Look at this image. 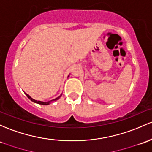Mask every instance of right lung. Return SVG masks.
Instances as JSON below:
<instances>
[{
  "instance_id": "add662e5",
  "label": "right lung",
  "mask_w": 152,
  "mask_h": 152,
  "mask_svg": "<svg viewBox=\"0 0 152 152\" xmlns=\"http://www.w3.org/2000/svg\"><path fill=\"white\" fill-rule=\"evenodd\" d=\"M26 96H27V97L29 98V99H31V100L32 101V102H35V103H37V104H42V105H48V104H49V103L50 102L52 101V100H51V101H48V102H41V101H37V100H35V99H32V98H31V96H30L29 94H26ZM61 95H62V94H61ZM61 96H58V97L56 98V99H53V100H57V99H59L60 97H61Z\"/></svg>"
}]
</instances>
